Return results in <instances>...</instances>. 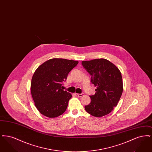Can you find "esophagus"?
<instances>
[{
    "label": "esophagus",
    "instance_id": "esophagus-1",
    "mask_svg": "<svg viewBox=\"0 0 152 152\" xmlns=\"http://www.w3.org/2000/svg\"><path fill=\"white\" fill-rule=\"evenodd\" d=\"M75 94L77 97H82V96H83L84 95V94Z\"/></svg>",
    "mask_w": 152,
    "mask_h": 152
}]
</instances>
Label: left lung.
Here are the masks:
<instances>
[{
	"label": "left lung",
	"mask_w": 152,
	"mask_h": 152,
	"mask_svg": "<svg viewBox=\"0 0 152 152\" xmlns=\"http://www.w3.org/2000/svg\"><path fill=\"white\" fill-rule=\"evenodd\" d=\"M82 65L91 75L96 87L91 101L85 109L92 116L101 117L110 113L117 106L123 91L122 76L114 64L105 58L83 61Z\"/></svg>",
	"instance_id": "left-lung-1"
}]
</instances>
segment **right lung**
<instances>
[{
    "label": "right lung",
    "mask_w": 152,
    "mask_h": 152,
    "mask_svg": "<svg viewBox=\"0 0 152 152\" xmlns=\"http://www.w3.org/2000/svg\"><path fill=\"white\" fill-rule=\"evenodd\" d=\"M78 63V61L54 58L36 69L31 80V93L41 114L55 118L66 110L72 94L62 89V83Z\"/></svg>",
    "instance_id": "1"
}]
</instances>
